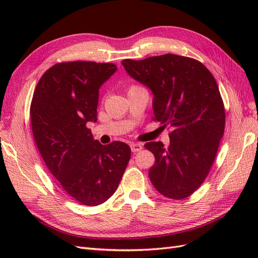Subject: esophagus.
<instances>
[{
    "instance_id": "34e87169",
    "label": "esophagus",
    "mask_w": 258,
    "mask_h": 258,
    "mask_svg": "<svg viewBox=\"0 0 258 258\" xmlns=\"http://www.w3.org/2000/svg\"><path fill=\"white\" fill-rule=\"evenodd\" d=\"M131 151L132 153H137V152H140L143 148V145L141 143H132L131 145Z\"/></svg>"
}]
</instances>
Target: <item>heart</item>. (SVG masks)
Here are the masks:
<instances>
[{"mask_svg":"<svg viewBox=\"0 0 258 258\" xmlns=\"http://www.w3.org/2000/svg\"><path fill=\"white\" fill-rule=\"evenodd\" d=\"M139 86H137V85H132V86H130V87L128 88V91H130V90H132V89H136V88H138Z\"/></svg>","mask_w":258,"mask_h":258,"instance_id":"1","label":"heart"}]
</instances>
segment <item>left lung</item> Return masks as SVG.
<instances>
[{
  "label": "left lung",
  "instance_id": "left-lung-1",
  "mask_svg": "<svg viewBox=\"0 0 258 258\" xmlns=\"http://www.w3.org/2000/svg\"><path fill=\"white\" fill-rule=\"evenodd\" d=\"M121 63L153 91V120L172 129L167 148L144 145L155 156L151 182L170 199L187 198L205 182L224 135L225 106L214 76L200 61L173 53Z\"/></svg>",
  "mask_w": 258,
  "mask_h": 258
}]
</instances>
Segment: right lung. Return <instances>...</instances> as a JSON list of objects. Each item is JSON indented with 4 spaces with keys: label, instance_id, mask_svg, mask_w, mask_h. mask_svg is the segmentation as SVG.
Here are the masks:
<instances>
[{
    "label": "right lung",
    "instance_id": "obj_1",
    "mask_svg": "<svg viewBox=\"0 0 258 258\" xmlns=\"http://www.w3.org/2000/svg\"><path fill=\"white\" fill-rule=\"evenodd\" d=\"M113 63L59 62L38 81L30 106L34 141L50 173L70 196L88 207L113 196L130 160L128 144L93 140L99 88L116 72Z\"/></svg>",
    "mask_w": 258,
    "mask_h": 258
}]
</instances>
